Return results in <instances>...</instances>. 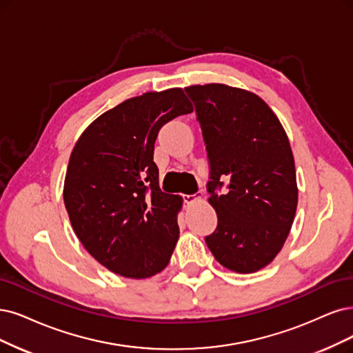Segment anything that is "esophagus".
I'll use <instances>...</instances> for the list:
<instances>
[{
  "label": "esophagus",
  "mask_w": 353,
  "mask_h": 353,
  "mask_svg": "<svg viewBox=\"0 0 353 353\" xmlns=\"http://www.w3.org/2000/svg\"><path fill=\"white\" fill-rule=\"evenodd\" d=\"M203 196L202 194V192H198V193H193V194H183V201H185V203H193L194 201H198V199H201Z\"/></svg>",
  "instance_id": "esophagus-1"
}]
</instances>
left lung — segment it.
Returning a JSON list of instances; mask_svg holds the SVG:
<instances>
[{"instance_id":"1","label":"left lung","mask_w":353,"mask_h":353,"mask_svg":"<svg viewBox=\"0 0 353 353\" xmlns=\"http://www.w3.org/2000/svg\"><path fill=\"white\" fill-rule=\"evenodd\" d=\"M210 160L206 190L218 225L205 237L224 268L253 273L268 266L288 237L298 203L288 137L268 104L225 84L190 85ZM228 179V192L217 190Z\"/></svg>"}]
</instances>
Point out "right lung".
I'll return each mask as SVG.
<instances>
[{"instance_id": "obj_1", "label": "right lung", "mask_w": 353, "mask_h": 353, "mask_svg": "<svg viewBox=\"0 0 353 353\" xmlns=\"http://www.w3.org/2000/svg\"><path fill=\"white\" fill-rule=\"evenodd\" d=\"M190 112L181 88L128 99L90 123L71 152L63 183L71 225L117 275L145 279L170 262L181 198L161 192L154 143L163 125Z\"/></svg>"}]
</instances>
